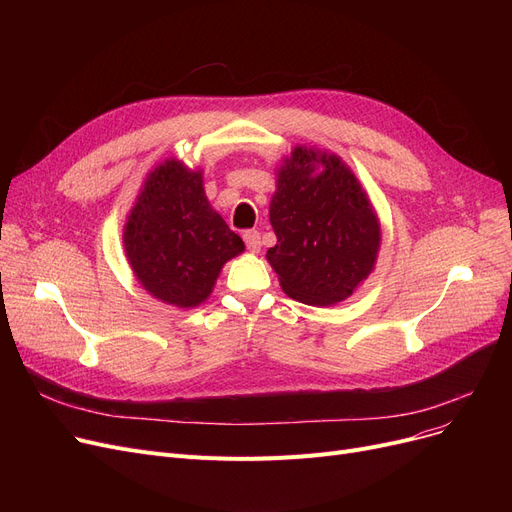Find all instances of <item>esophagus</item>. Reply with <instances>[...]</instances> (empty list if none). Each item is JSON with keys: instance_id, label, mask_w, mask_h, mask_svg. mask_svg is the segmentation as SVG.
I'll return each instance as SVG.
<instances>
[{"instance_id": "esophagus-1", "label": "esophagus", "mask_w": 512, "mask_h": 512, "mask_svg": "<svg viewBox=\"0 0 512 512\" xmlns=\"http://www.w3.org/2000/svg\"><path fill=\"white\" fill-rule=\"evenodd\" d=\"M242 238H245V245L251 253H259L261 251V234L257 230H249L242 234Z\"/></svg>"}]
</instances>
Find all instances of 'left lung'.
Here are the masks:
<instances>
[{"label":"left lung","instance_id":"obj_1","mask_svg":"<svg viewBox=\"0 0 512 512\" xmlns=\"http://www.w3.org/2000/svg\"><path fill=\"white\" fill-rule=\"evenodd\" d=\"M270 222L278 245L265 257L294 301L336 305L373 272L380 220L338 155L294 147L278 170Z\"/></svg>","mask_w":512,"mask_h":512}]
</instances>
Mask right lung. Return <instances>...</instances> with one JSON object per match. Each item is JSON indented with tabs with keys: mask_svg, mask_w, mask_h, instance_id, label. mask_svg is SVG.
I'll return each instance as SVG.
<instances>
[{
	"mask_svg": "<svg viewBox=\"0 0 512 512\" xmlns=\"http://www.w3.org/2000/svg\"><path fill=\"white\" fill-rule=\"evenodd\" d=\"M122 240L141 286L180 309L201 305L224 263L245 251L242 238L209 205L203 172L188 170L178 159L149 172Z\"/></svg>",
	"mask_w": 512,
	"mask_h": 512,
	"instance_id": "add662e5",
	"label": "right lung"
}]
</instances>
